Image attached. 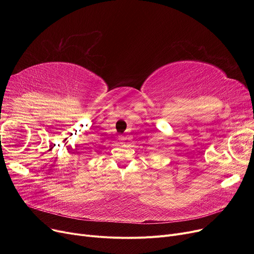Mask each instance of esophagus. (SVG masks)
Returning <instances> with one entry per match:
<instances>
[{"mask_svg":"<svg viewBox=\"0 0 254 254\" xmlns=\"http://www.w3.org/2000/svg\"><path fill=\"white\" fill-rule=\"evenodd\" d=\"M118 140H119V142H122V143H123V142H125L126 138H125L124 136H119V137H118Z\"/></svg>","mask_w":254,"mask_h":254,"instance_id":"1","label":"esophagus"}]
</instances>
